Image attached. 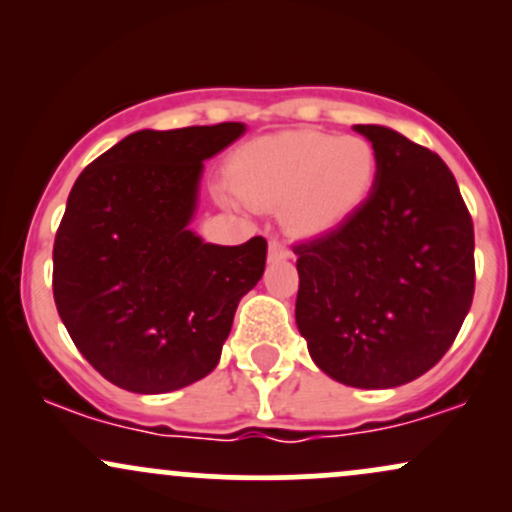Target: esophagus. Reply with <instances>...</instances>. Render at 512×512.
I'll use <instances>...</instances> for the list:
<instances>
[{
  "label": "esophagus",
  "instance_id": "1",
  "mask_svg": "<svg viewBox=\"0 0 512 512\" xmlns=\"http://www.w3.org/2000/svg\"><path fill=\"white\" fill-rule=\"evenodd\" d=\"M286 257H291L289 245H286L284 240H279V238L269 240V260L276 262V260H286Z\"/></svg>",
  "mask_w": 512,
  "mask_h": 512
}]
</instances>
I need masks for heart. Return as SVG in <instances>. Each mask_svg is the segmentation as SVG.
Returning a JSON list of instances; mask_svg holds the SVG:
<instances>
[{"label": "heart", "mask_w": 512, "mask_h": 512, "mask_svg": "<svg viewBox=\"0 0 512 512\" xmlns=\"http://www.w3.org/2000/svg\"><path fill=\"white\" fill-rule=\"evenodd\" d=\"M378 175L370 139L315 129L255 139L228 163V187L257 207L284 204L286 226L296 233H322L354 216Z\"/></svg>", "instance_id": "heart-1"}]
</instances>
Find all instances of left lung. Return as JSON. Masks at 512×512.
I'll return each instance as SVG.
<instances>
[{"instance_id":"obj_1","label":"left lung","mask_w":512,"mask_h":512,"mask_svg":"<svg viewBox=\"0 0 512 512\" xmlns=\"http://www.w3.org/2000/svg\"><path fill=\"white\" fill-rule=\"evenodd\" d=\"M380 158L373 195L298 255L296 325L317 368L351 387L431 370L474 298V223L455 175L395 129L356 125Z\"/></svg>"}]
</instances>
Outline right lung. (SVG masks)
I'll return each instance as SVG.
<instances>
[{
	"instance_id": "add662e5",
	"label": "right lung",
	"mask_w": 512,
	"mask_h": 512,
	"mask_svg": "<svg viewBox=\"0 0 512 512\" xmlns=\"http://www.w3.org/2000/svg\"><path fill=\"white\" fill-rule=\"evenodd\" d=\"M243 129H142L88 163L69 192L52 248L57 313L122 390L161 395L209 375L240 298L262 279V236L226 248L187 231L202 161Z\"/></svg>"
}]
</instances>
